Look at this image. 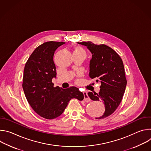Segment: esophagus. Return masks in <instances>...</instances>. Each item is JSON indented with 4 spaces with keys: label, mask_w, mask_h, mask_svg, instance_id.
Returning <instances> with one entry per match:
<instances>
[{
    "label": "esophagus",
    "mask_w": 151,
    "mask_h": 151,
    "mask_svg": "<svg viewBox=\"0 0 151 151\" xmlns=\"http://www.w3.org/2000/svg\"><path fill=\"white\" fill-rule=\"evenodd\" d=\"M83 96H84V100L85 102H88L90 101V99L89 98L88 96V93L86 91H84L83 92Z\"/></svg>",
    "instance_id": "esophagus-1"
}]
</instances>
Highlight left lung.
<instances>
[{"instance_id": "1", "label": "left lung", "mask_w": 151, "mask_h": 151, "mask_svg": "<svg viewBox=\"0 0 151 151\" xmlns=\"http://www.w3.org/2000/svg\"><path fill=\"white\" fill-rule=\"evenodd\" d=\"M87 47L91 52L90 61V78H96L101 83L99 93L89 92L90 98L94 101H102L104 113L96 119H103L111 115L119 105L125 90L127 80L122 59L111 47L106 45H96L88 42H77Z\"/></svg>"}]
</instances>
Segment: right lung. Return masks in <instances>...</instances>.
<instances>
[{
  "instance_id": "add662e5",
  "label": "right lung",
  "mask_w": 151,
  "mask_h": 151,
  "mask_svg": "<svg viewBox=\"0 0 151 151\" xmlns=\"http://www.w3.org/2000/svg\"><path fill=\"white\" fill-rule=\"evenodd\" d=\"M64 44L50 41L39 45L30 55L24 69L23 88L27 101L35 112L48 119L60 116L72 99L81 101L84 98L75 87H54L52 79L57 73L53 57L55 51Z\"/></svg>"
}]
</instances>
